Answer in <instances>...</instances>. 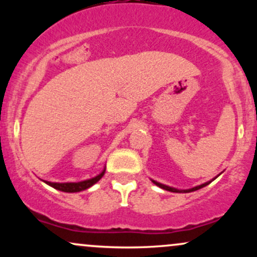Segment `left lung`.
I'll return each mask as SVG.
<instances>
[{
	"mask_svg": "<svg viewBox=\"0 0 257 257\" xmlns=\"http://www.w3.org/2000/svg\"><path fill=\"white\" fill-rule=\"evenodd\" d=\"M211 181H213V180H211ZM211 181H208V182H205V184H202V185H199V186H196V187H193V188H190V190H178V188L169 187V186H167V185H163V184H159V182L155 181V180H152V182H153V184H155V185H157L158 187L163 188V190H166V191H170V192H176V193H181V192H184V193H187V192H193V191H197V190H199V188H202V187H205V186L210 184Z\"/></svg>",
	"mask_w": 257,
	"mask_h": 257,
	"instance_id": "left-lung-1",
	"label": "left lung"
}]
</instances>
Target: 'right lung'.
<instances>
[{
  "label": "right lung",
  "mask_w": 257,
  "mask_h": 257,
  "mask_svg": "<svg viewBox=\"0 0 257 257\" xmlns=\"http://www.w3.org/2000/svg\"><path fill=\"white\" fill-rule=\"evenodd\" d=\"M104 174H105V168H104V170H102V172L99 174V175L95 176V178L84 180V181H79V182H51V181H43V182H46L47 185L52 186V187L55 188V190L63 191V192H70V193L81 192V191L87 190V188L91 187V186H93L94 184H96V182H98L99 180L101 179L102 176H104Z\"/></svg>",
  "instance_id": "right-lung-1"
}]
</instances>
